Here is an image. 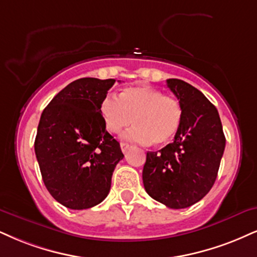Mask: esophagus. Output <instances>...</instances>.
Listing matches in <instances>:
<instances>
[{
    "label": "esophagus",
    "mask_w": 257,
    "mask_h": 257,
    "mask_svg": "<svg viewBox=\"0 0 257 257\" xmlns=\"http://www.w3.org/2000/svg\"><path fill=\"white\" fill-rule=\"evenodd\" d=\"M130 147H131V145H130V144H127V143H121V144H120V148H121V151H122V153H123V154H125V153H126V151H127V150H128V149H130Z\"/></svg>",
    "instance_id": "esophagus-1"
}]
</instances>
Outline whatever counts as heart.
<instances>
[{
    "label": "heart",
    "instance_id": "heart-1",
    "mask_svg": "<svg viewBox=\"0 0 257 257\" xmlns=\"http://www.w3.org/2000/svg\"><path fill=\"white\" fill-rule=\"evenodd\" d=\"M118 97L106 96L100 104L104 126L120 134L132 122L125 137L138 143L164 145L175 137L182 121V107L175 97L147 85L125 88Z\"/></svg>",
    "mask_w": 257,
    "mask_h": 257
}]
</instances>
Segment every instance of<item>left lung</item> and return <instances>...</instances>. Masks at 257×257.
<instances>
[{"label": "left lung", "mask_w": 257, "mask_h": 257, "mask_svg": "<svg viewBox=\"0 0 257 257\" xmlns=\"http://www.w3.org/2000/svg\"><path fill=\"white\" fill-rule=\"evenodd\" d=\"M182 107V121L174 141L147 154L145 191L167 207L186 208L201 200L217 179L225 149L219 114L207 97L187 82L167 80Z\"/></svg>", "instance_id": "left-lung-1"}]
</instances>
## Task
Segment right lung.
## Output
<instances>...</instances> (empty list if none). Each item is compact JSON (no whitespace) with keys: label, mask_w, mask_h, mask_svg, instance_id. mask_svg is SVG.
<instances>
[{"label":"right lung","mask_w":257,"mask_h":257,"mask_svg":"<svg viewBox=\"0 0 257 257\" xmlns=\"http://www.w3.org/2000/svg\"><path fill=\"white\" fill-rule=\"evenodd\" d=\"M114 83L113 78L76 80L41 113L34 151L43 181L50 194L71 210H85L104 200L114 168L123 157L100 112Z\"/></svg>","instance_id":"obj_1"}]
</instances>
